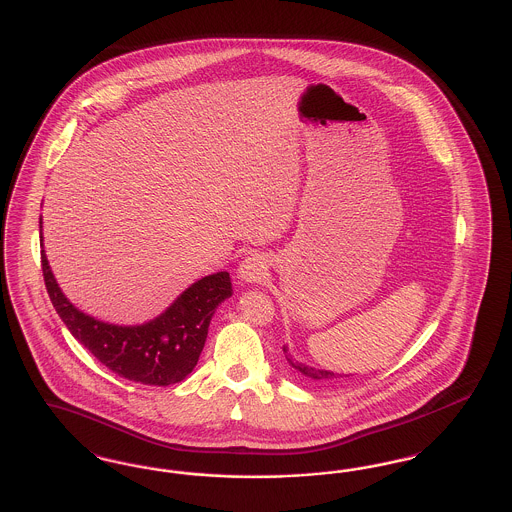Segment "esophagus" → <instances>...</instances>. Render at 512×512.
<instances>
[{
  "label": "esophagus",
  "instance_id": "34e87169",
  "mask_svg": "<svg viewBox=\"0 0 512 512\" xmlns=\"http://www.w3.org/2000/svg\"><path fill=\"white\" fill-rule=\"evenodd\" d=\"M238 278L247 283H261L268 278V261L263 253H249L238 266Z\"/></svg>",
  "mask_w": 512,
  "mask_h": 512
}]
</instances>
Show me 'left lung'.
Masks as SVG:
<instances>
[{"mask_svg": "<svg viewBox=\"0 0 512 512\" xmlns=\"http://www.w3.org/2000/svg\"><path fill=\"white\" fill-rule=\"evenodd\" d=\"M283 353H285L287 363H289L295 371L300 372L304 378H308V380H312V382H316V384H331V382H335L336 378H342L340 374H335V372L319 371V369H314V367H310V365L300 363V361H297V359L289 353L287 348H283Z\"/></svg>", "mask_w": 512, "mask_h": 512, "instance_id": "8db88e82", "label": "left lung"}]
</instances>
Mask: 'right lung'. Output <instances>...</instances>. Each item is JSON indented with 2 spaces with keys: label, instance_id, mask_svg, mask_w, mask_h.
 I'll return each instance as SVG.
<instances>
[{
  "label": "right lung",
  "instance_id": "1",
  "mask_svg": "<svg viewBox=\"0 0 512 512\" xmlns=\"http://www.w3.org/2000/svg\"><path fill=\"white\" fill-rule=\"evenodd\" d=\"M41 270L54 310L71 335L109 371L147 386H170L193 371L215 308L232 295L229 272H217L193 283L159 318L119 327L79 312L62 295L43 251Z\"/></svg>",
  "mask_w": 512,
  "mask_h": 512
}]
</instances>
